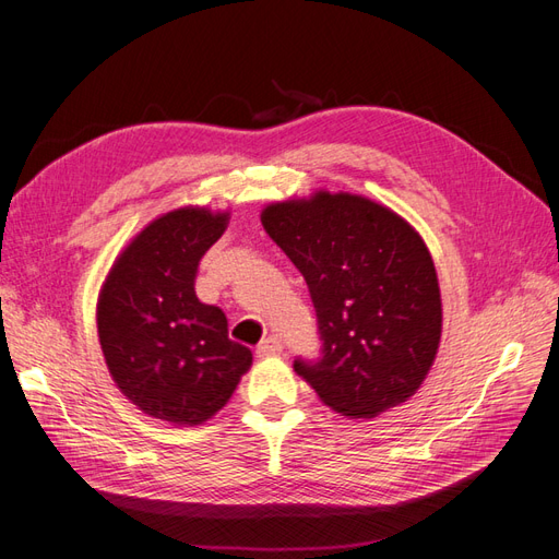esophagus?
Segmentation results:
<instances>
[{"label": "esophagus", "instance_id": "esophagus-1", "mask_svg": "<svg viewBox=\"0 0 559 559\" xmlns=\"http://www.w3.org/2000/svg\"><path fill=\"white\" fill-rule=\"evenodd\" d=\"M282 341L277 335H270V337H265V341L257 347V354L261 359H265V357H275V354H280L282 352Z\"/></svg>", "mask_w": 559, "mask_h": 559}]
</instances>
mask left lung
Segmentation results:
<instances>
[{"instance_id": "obj_1", "label": "left lung", "mask_w": 559, "mask_h": 559, "mask_svg": "<svg viewBox=\"0 0 559 559\" xmlns=\"http://www.w3.org/2000/svg\"><path fill=\"white\" fill-rule=\"evenodd\" d=\"M265 233L306 277L321 357L296 373L335 413L376 417L425 382L441 343L443 308L419 233L378 202L317 191L273 202Z\"/></svg>"}]
</instances>
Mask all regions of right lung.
Segmentation results:
<instances>
[{
    "mask_svg": "<svg viewBox=\"0 0 559 559\" xmlns=\"http://www.w3.org/2000/svg\"><path fill=\"white\" fill-rule=\"evenodd\" d=\"M226 224L228 212L205 207L158 216L121 251L99 292L97 333L116 386L170 425L207 421L251 366L222 308L195 296L200 259Z\"/></svg>",
    "mask_w": 559,
    "mask_h": 559,
    "instance_id": "obj_1",
    "label": "right lung"
}]
</instances>
